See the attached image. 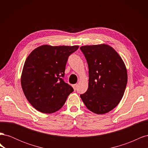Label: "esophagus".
I'll use <instances>...</instances> for the list:
<instances>
[{
  "label": "esophagus",
  "mask_w": 148,
  "mask_h": 148,
  "mask_svg": "<svg viewBox=\"0 0 148 148\" xmlns=\"http://www.w3.org/2000/svg\"><path fill=\"white\" fill-rule=\"evenodd\" d=\"M73 89H74V90H75V91L77 90V84H73Z\"/></svg>",
  "instance_id": "esophagus-1"
}]
</instances>
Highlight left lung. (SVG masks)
<instances>
[{
	"mask_svg": "<svg viewBox=\"0 0 148 148\" xmlns=\"http://www.w3.org/2000/svg\"><path fill=\"white\" fill-rule=\"evenodd\" d=\"M89 69L87 91L80 95L87 108L97 114L109 112L122 99L127 84L123 60L107 44L80 47Z\"/></svg>",
	"mask_w": 148,
	"mask_h": 148,
	"instance_id": "1",
	"label": "left lung"
}]
</instances>
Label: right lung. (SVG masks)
Listing matches in <instances>:
<instances>
[{"mask_svg":"<svg viewBox=\"0 0 148 148\" xmlns=\"http://www.w3.org/2000/svg\"><path fill=\"white\" fill-rule=\"evenodd\" d=\"M78 46L36 48L26 59L21 77L23 91L29 102L37 110L51 114L63 106L73 91L64 77L66 62Z\"/></svg>","mask_w":148,"mask_h":148,"instance_id":"right-lung-1","label":"right lung"}]
</instances>
